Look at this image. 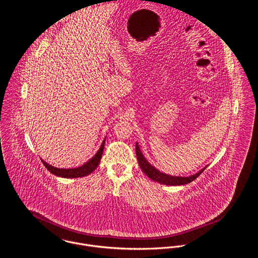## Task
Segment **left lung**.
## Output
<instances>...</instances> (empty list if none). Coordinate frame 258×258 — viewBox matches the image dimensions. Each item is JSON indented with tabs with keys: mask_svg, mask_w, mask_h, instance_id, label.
<instances>
[{
	"mask_svg": "<svg viewBox=\"0 0 258 258\" xmlns=\"http://www.w3.org/2000/svg\"><path fill=\"white\" fill-rule=\"evenodd\" d=\"M136 153H137V157L139 161V166L141 168V170L143 171V173L148 177L151 178L154 181H157L161 184H166V185H181V184H186L189 183L190 181H192L194 179L199 177V175L207 168V166H205L204 168H202L201 170H199L198 173L190 175V176H186V177H182V176H172L169 174H166L164 172H161L157 168H155L153 165H151L146 158L144 157V155L142 154L140 148H139V143L137 142L136 144Z\"/></svg>",
	"mask_w": 258,
	"mask_h": 258,
	"instance_id": "left-lung-1",
	"label": "left lung"
}]
</instances>
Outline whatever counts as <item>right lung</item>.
Listing matches in <instances>:
<instances>
[{"instance_id":"1","label":"right lung","mask_w":258,"mask_h":258,"mask_svg":"<svg viewBox=\"0 0 258 258\" xmlns=\"http://www.w3.org/2000/svg\"><path fill=\"white\" fill-rule=\"evenodd\" d=\"M105 141L106 138L103 140L101 146H100L99 150L97 151V153L92 157L89 159L86 163H84L82 166L78 167V168H72V169H63V168H57L54 167L50 164H48L47 162H45L43 159L42 162L45 165V167L47 168V170L52 173L53 175L60 177V178H81V177H85L90 175L99 165L100 160L103 154V150H104V145H105Z\"/></svg>"}]
</instances>
